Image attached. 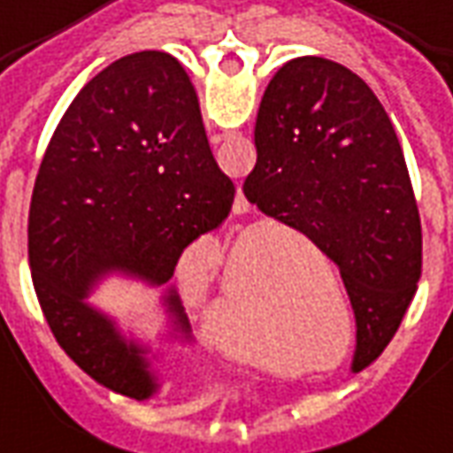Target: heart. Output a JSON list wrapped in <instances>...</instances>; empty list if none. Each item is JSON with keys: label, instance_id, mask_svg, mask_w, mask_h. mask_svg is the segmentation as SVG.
Wrapping results in <instances>:
<instances>
[{"label": "heart", "instance_id": "heart-1", "mask_svg": "<svg viewBox=\"0 0 453 453\" xmlns=\"http://www.w3.org/2000/svg\"><path fill=\"white\" fill-rule=\"evenodd\" d=\"M261 242H275L271 234H263ZM280 251L288 261H293L300 268L312 265V258L304 249L303 243L285 242L278 243ZM243 273H246V258L234 253L229 263H226V273H224V297L219 303V312H214L211 317V332L217 336L226 351H232L234 356H239L243 361H258L263 351V336L261 326H258V317L256 310L251 307V300L243 290ZM288 307L295 310V314H288L280 326L285 329V334H295V339H307L312 334V297L304 288L295 290V297L288 300Z\"/></svg>", "mask_w": 453, "mask_h": 453}]
</instances>
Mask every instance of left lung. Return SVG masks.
Returning <instances> with one entry per match:
<instances>
[{"label":"left lung","instance_id":"1","mask_svg":"<svg viewBox=\"0 0 453 453\" xmlns=\"http://www.w3.org/2000/svg\"><path fill=\"white\" fill-rule=\"evenodd\" d=\"M256 150L243 195L339 265L361 371L390 344L422 275V224L395 129L356 73L304 56L268 82Z\"/></svg>","mask_w":453,"mask_h":453}]
</instances>
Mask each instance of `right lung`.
Listing matches in <instances>:
<instances>
[{
    "mask_svg": "<svg viewBox=\"0 0 453 453\" xmlns=\"http://www.w3.org/2000/svg\"><path fill=\"white\" fill-rule=\"evenodd\" d=\"M234 192L170 53L119 58L70 102L38 170L28 263L56 342L97 383L134 400L158 393L146 349L85 303L92 288L109 273L168 285L182 251L229 217ZM163 303L190 339L173 288Z\"/></svg>",
    "mask_w": 453,
    "mask_h": 453,
    "instance_id": "right-lung-1",
    "label": "right lung"
}]
</instances>
